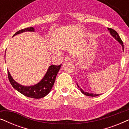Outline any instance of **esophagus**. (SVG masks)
Instances as JSON below:
<instances>
[{"instance_id": "obj_1", "label": "esophagus", "mask_w": 129, "mask_h": 129, "mask_svg": "<svg viewBox=\"0 0 129 129\" xmlns=\"http://www.w3.org/2000/svg\"><path fill=\"white\" fill-rule=\"evenodd\" d=\"M72 60V57L70 56H66L65 57V62H68V61H70Z\"/></svg>"}]
</instances>
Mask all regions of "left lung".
I'll return each instance as SVG.
<instances>
[{
  "label": "left lung",
  "mask_w": 129,
  "mask_h": 129,
  "mask_svg": "<svg viewBox=\"0 0 129 129\" xmlns=\"http://www.w3.org/2000/svg\"><path fill=\"white\" fill-rule=\"evenodd\" d=\"M108 30H109V31H110V35H112V36L113 37V38L117 40V41H118L120 43V45H121V46H122V47H123V51H124V45H123V43L122 40H121V39H120V38L119 35L117 33V31H115L114 30H113V29H111V28H108ZM76 84H77V86H78V87L79 88V89H80V90L81 91V92H82V93H83L84 95H86V96H91V97L98 96H99V95H100V94H94V93H89L86 92V91H84L83 90L81 89L80 87H79L78 84H77V83Z\"/></svg>",
  "instance_id": "8db88e82"
}]
</instances>
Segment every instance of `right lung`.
Instances as JSON below:
<instances>
[{
    "label": "right lung",
    "instance_id": "obj_1",
    "mask_svg": "<svg viewBox=\"0 0 129 129\" xmlns=\"http://www.w3.org/2000/svg\"><path fill=\"white\" fill-rule=\"evenodd\" d=\"M25 31H35L33 27H30L25 29L20 30L17 31L13 36L21 33ZM61 64L59 66L51 65L47 70L43 78L40 82L35 85L30 86H24L19 84L18 83L14 80L13 77L10 75L9 72L8 70V78L9 82L14 89H15L19 92L22 93L24 96L33 99H40L46 96L50 92L51 89L55 82L56 76L60 69Z\"/></svg>",
    "mask_w": 129,
    "mask_h": 129
}]
</instances>
